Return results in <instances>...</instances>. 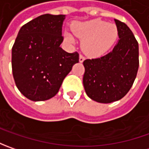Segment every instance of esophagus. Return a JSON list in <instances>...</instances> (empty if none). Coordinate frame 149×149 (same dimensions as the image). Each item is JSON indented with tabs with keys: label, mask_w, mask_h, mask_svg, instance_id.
I'll return each instance as SVG.
<instances>
[{
	"label": "esophagus",
	"mask_w": 149,
	"mask_h": 149,
	"mask_svg": "<svg viewBox=\"0 0 149 149\" xmlns=\"http://www.w3.org/2000/svg\"><path fill=\"white\" fill-rule=\"evenodd\" d=\"M84 57L83 55H79V61L80 62V63H82V62H84Z\"/></svg>",
	"instance_id": "34e87169"
}]
</instances>
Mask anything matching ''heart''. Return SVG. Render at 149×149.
<instances>
[{
	"instance_id": "heart-1",
	"label": "heart",
	"mask_w": 149,
	"mask_h": 149,
	"mask_svg": "<svg viewBox=\"0 0 149 149\" xmlns=\"http://www.w3.org/2000/svg\"><path fill=\"white\" fill-rule=\"evenodd\" d=\"M73 32L83 40L82 49L89 56H101L111 49L118 36L117 26L104 20L95 19L77 22L72 26ZM67 42L74 43V38L69 31L65 32Z\"/></svg>"
}]
</instances>
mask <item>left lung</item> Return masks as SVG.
I'll list each match as a JSON object with an SVG mask.
<instances>
[{"instance_id": "8db88e82", "label": "left lung", "mask_w": 149, "mask_h": 149, "mask_svg": "<svg viewBox=\"0 0 149 149\" xmlns=\"http://www.w3.org/2000/svg\"><path fill=\"white\" fill-rule=\"evenodd\" d=\"M118 41L103 57L85 60L84 90L91 100L109 104L121 100L131 89L139 70V44L126 24L114 19Z\"/></svg>"}]
</instances>
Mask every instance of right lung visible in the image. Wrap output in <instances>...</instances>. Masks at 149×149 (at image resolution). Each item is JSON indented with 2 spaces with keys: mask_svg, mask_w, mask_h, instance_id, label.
I'll list each match as a JSON object with an SVG mask.
<instances>
[{
  "mask_svg": "<svg viewBox=\"0 0 149 149\" xmlns=\"http://www.w3.org/2000/svg\"><path fill=\"white\" fill-rule=\"evenodd\" d=\"M65 15H40L22 26L11 53L12 73L20 92L32 101L54 97L72 67L79 62L77 52L60 47Z\"/></svg>",
  "mask_w": 149,
  "mask_h": 149,
  "instance_id": "right-lung-1",
  "label": "right lung"
}]
</instances>
